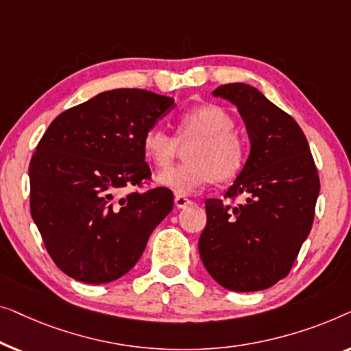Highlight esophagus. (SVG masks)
Returning a JSON list of instances; mask_svg holds the SVG:
<instances>
[{
    "instance_id": "1",
    "label": "esophagus",
    "mask_w": 351,
    "mask_h": 351,
    "mask_svg": "<svg viewBox=\"0 0 351 351\" xmlns=\"http://www.w3.org/2000/svg\"><path fill=\"white\" fill-rule=\"evenodd\" d=\"M175 205H176V208H186V206L192 205V200L187 199L186 195L176 194V195H175Z\"/></svg>"
}]
</instances>
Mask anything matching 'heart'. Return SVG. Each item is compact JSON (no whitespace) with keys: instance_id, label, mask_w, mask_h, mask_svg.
I'll list each match as a JSON object with an SVG mask.
<instances>
[{"instance_id":"1","label":"heart","mask_w":351,"mask_h":351,"mask_svg":"<svg viewBox=\"0 0 351 351\" xmlns=\"http://www.w3.org/2000/svg\"><path fill=\"white\" fill-rule=\"evenodd\" d=\"M235 122L223 106L205 103L182 112L176 121V135L152 127L143 136L146 159L159 169L173 164L181 145H187L181 165L162 171L157 182L176 194H194L215 180L229 181L243 171L250 147L234 132Z\"/></svg>"}]
</instances>
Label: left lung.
Listing matches in <instances>:
<instances>
[{"mask_svg":"<svg viewBox=\"0 0 351 351\" xmlns=\"http://www.w3.org/2000/svg\"><path fill=\"white\" fill-rule=\"evenodd\" d=\"M215 97L234 103L251 141L245 169L224 200H205L199 253L226 289H267L289 274L315 218L319 176L302 128L248 84H224ZM245 197L241 204L230 200Z\"/></svg>","mask_w":351,"mask_h":351,"instance_id":"1","label":"left lung"}]
</instances>
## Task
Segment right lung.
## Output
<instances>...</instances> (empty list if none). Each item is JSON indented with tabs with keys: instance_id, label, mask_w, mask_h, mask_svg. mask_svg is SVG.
<instances>
[{
	"instance_id": "add662e5",
	"label": "right lung",
	"mask_w": 351,
	"mask_h": 351,
	"mask_svg": "<svg viewBox=\"0 0 351 351\" xmlns=\"http://www.w3.org/2000/svg\"><path fill=\"white\" fill-rule=\"evenodd\" d=\"M175 100L116 88L58 114L29 160V211L49 256L82 283L121 278L173 208L149 187L143 136ZM124 186L132 191L121 196Z\"/></svg>"
}]
</instances>
